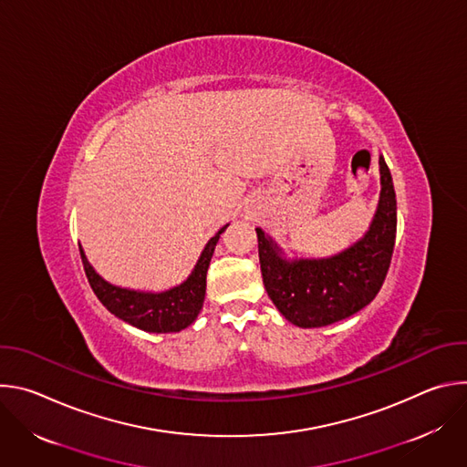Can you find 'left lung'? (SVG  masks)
Here are the masks:
<instances>
[{
    "label": "left lung",
    "instance_id": "1",
    "mask_svg": "<svg viewBox=\"0 0 467 467\" xmlns=\"http://www.w3.org/2000/svg\"><path fill=\"white\" fill-rule=\"evenodd\" d=\"M380 197L368 233L327 258L281 256L277 244L256 229L265 292L279 312L303 328L325 327L357 314L379 294L395 245L397 203L389 170L379 157Z\"/></svg>",
    "mask_w": 467,
    "mask_h": 467
}]
</instances>
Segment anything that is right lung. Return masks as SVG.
I'll return each instance as SVG.
<instances>
[{
    "label": "right lung",
    "instance_id": "1",
    "mask_svg": "<svg viewBox=\"0 0 467 467\" xmlns=\"http://www.w3.org/2000/svg\"><path fill=\"white\" fill-rule=\"evenodd\" d=\"M227 229L222 227L205 245L202 256H199L193 272L188 275L184 283L173 286L166 292H137L114 286L101 279L90 262L85 256L83 247L81 258L85 265V274L88 283L103 303V306L114 314L116 317L123 319L125 323L148 330V332H179L186 328L197 317L199 310L205 301V288H207V270L214 253V247L220 240V234Z\"/></svg>",
    "mask_w": 467,
    "mask_h": 467
}]
</instances>
